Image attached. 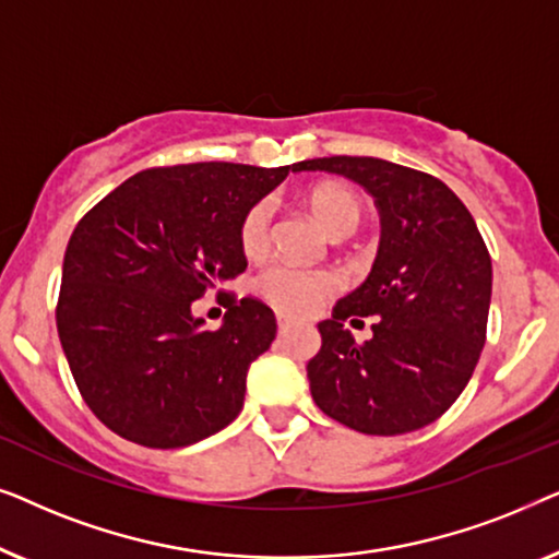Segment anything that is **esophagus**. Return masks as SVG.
I'll use <instances>...</instances> for the list:
<instances>
[{"mask_svg":"<svg viewBox=\"0 0 559 559\" xmlns=\"http://www.w3.org/2000/svg\"><path fill=\"white\" fill-rule=\"evenodd\" d=\"M289 325H293V323H289V320H287V318H282V316H277V331H280V335H285V333L289 331Z\"/></svg>","mask_w":559,"mask_h":559,"instance_id":"esophagus-1","label":"esophagus"}]
</instances>
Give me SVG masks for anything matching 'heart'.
I'll list each match as a JSON object with an SVG mask.
<instances>
[{
	"mask_svg": "<svg viewBox=\"0 0 559 559\" xmlns=\"http://www.w3.org/2000/svg\"><path fill=\"white\" fill-rule=\"evenodd\" d=\"M310 205L333 236H350L364 218V203L356 190L338 182H325L310 193ZM274 203L262 198L249 205L239 224V249L243 257L262 259L272 247ZM257 289L266 302L285 316H308L325 297L338 289L335 274L325 270H305L289 262H277L257 277Z\"/></svg>",
	"mask_w": 559,
	"mask_h": 559,
	"instance_id": "obj_1",
	"label": "heart"
}]
</instances>
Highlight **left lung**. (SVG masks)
<instances>
[{
	"label": "left lung",
	"instance_id": "obj_1",
	"mask_svg": "<svg viewBox=\"0 0 559 559\" xmlns=\"http://www.w3.org/2000/svg\"><path fill=\"white\" fill-rule=\"evenodd\" d=\"M323 170L369 190L381 213L369 280L318 323L310 394L335 423L364 435H404L450 409L486 343L491 257L476 221L445 182L377 157H318ZM377 314L356 344L343 322Z\"/></svg>",
	"mask_w": 559,
	"mask_h": 559
}]
</instances>
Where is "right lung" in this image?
<instances>
[{
    "label": "right lung",
    "instance_id": "1",
    "mask_svg": "<svg viewBox=\"0 0 559 559\" xmlns=\"http://www.w3.org/2000/svg\"><path fill=\"white\" fill-rule=\"evenodd\" d=\"M289 167H150L73 228L58 338L83 402L119 438L193 445L241 412L249 366L277 335L274 312L228 293L224 325L209 331L190 305L247 270L241 216Z\"/></svg>",
    "mask_w": 559,
    "mask_h": 559
}]
</instances>
